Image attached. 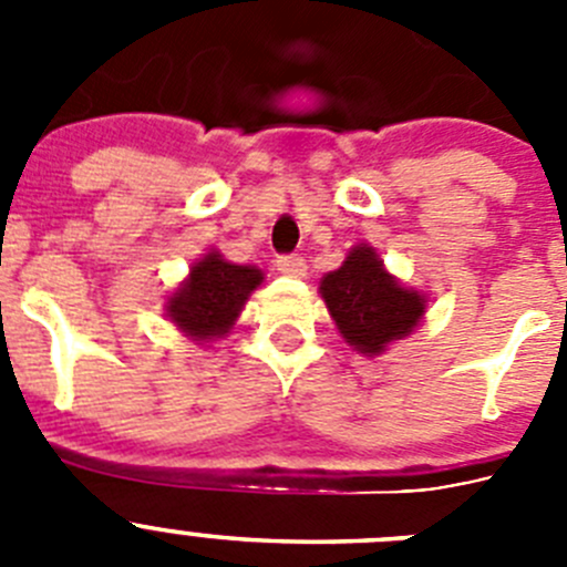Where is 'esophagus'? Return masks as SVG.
Listing matches in <instances>:
<instances>
[{"instance_id":"esophagus-1","label":"esophagus","mask_w":567,"mask_h":567,"mask_svg":"<svg viewBox=\"0 0 567 567\" xmlns=\"http://www.w3.org/2000/svg\"><path fill=\"white\" fill-rule=\"evenodd\" d=\"M278 272H284L287 278H303L307 275V260L300 258V255H280Z\"/></svg>"}]
</instances>
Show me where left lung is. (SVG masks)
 I'll list each match as a JSON object with an SVG mask.
<instances>
[{"label": "left lung", "instance_id": "obj_1", "mask_svg": "<svg viewBox=\"0 0 567 567\" xmlns=\"http://www.w3.org/2000/svg\"><path fill=\"white\" fill-rule=\"evenodd\" d=\"M320 298L346 343L365 358L383 354L385 346L412 334L425 315V295L385 272L369 244L349 249L340 269L320 278Z\"/></svg>", "mask_w": 567, "mask_h": 567}]
</instances>
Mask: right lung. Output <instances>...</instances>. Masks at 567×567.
Wrapping results in <instances>:
<instances>
[{"label": "right lung", "instance_id": "obj_1", "mask_svg": "<svg viewBox=\"0 0 567 567\" xmlns=\"http://www.w3.org/2000/svg\"><path fill=\"white\" fill-rule=\"evenodd\" d=\"M264 284L258 267H240L221 252H207L189 267L182 287L167 298V318L187 338L209 343L235 327L249 295Z\"/></svg>", "mask_w": 567, "mask_h": 567}]
</instances>
